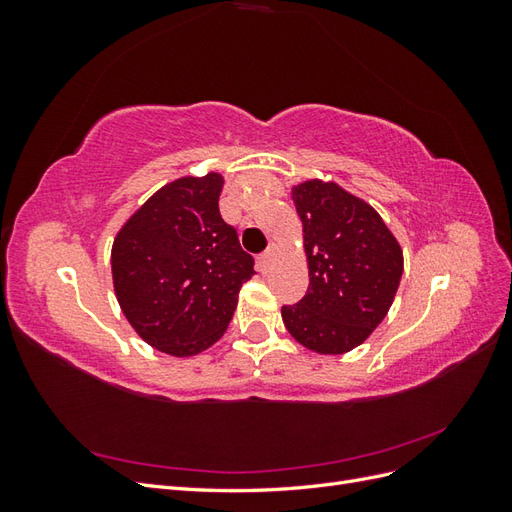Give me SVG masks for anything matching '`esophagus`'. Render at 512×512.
I'll return each mask as SVG.
<instances>
[{
	"instance_id": "1",
	"label": "esophagus",
	"mask_w": 512,
	"mask_h": 512,
	"mask_svg": "<svg viewBox=\"0 0 512 512\" xmlns=\"http://www.w3.org/2000/svg\"><path fill=\"white\" fill-rule=\"evenodd\" d=\"M273 256H275V250H273V247H269V250H267L265 254H260V258H258V269H260L262 273H267V271H269Z\"/></svg>"
}]
</instances>
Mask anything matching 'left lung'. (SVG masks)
Instances as JSON below:
<instances>
[{"label": "left lung", "mask_w": 512, "mask_h": 512, "mask_svg": "<svg viewBox=\"0 0 512 512\" xmlns=\"http://www.w3.org/2000/svg\"><path fill=\"white\" fill-rule=\"evenodd\" d=\"M309 267L305 297L282 307L288 333L318 354L361 346L389 314L404 254L378 211L337 183L292 188Z\"/></svg>", "instance_id": "left-lung-1"}]
</instances>
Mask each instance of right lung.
<instances>
[{"label": "right lung", "instance_id": "obj_1", "mask_svg": "<svg viewBox=\"0 0 512 512\" xmlns=\"http://www.w3.org/2000/svg\"><path fill=\"white\" fill-rule=\"evenodd\" d=\"M224 177L164 185L113 241V286L123 316L145 342L194 356L224 335L254 258L220 215Z\"/></svg>", "mask_w": 512, "mask_h": 512}]
</instances>
